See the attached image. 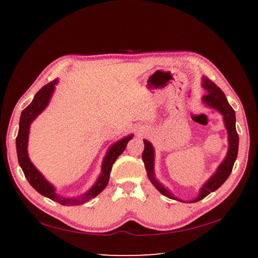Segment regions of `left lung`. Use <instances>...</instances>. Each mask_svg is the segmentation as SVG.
<instances>
[{
  "label": "left lung",
  "instance_id": "8db88e82",
  "mask_svg": "<svg viewBox=\"0 0 258 258\" xmlns=\"http://www.w3.org/2000/svg\"><path fill=\"white\" fill-rule=\"evenodd\" d=\"M202 85L207 92L206 95L202 97L203 103L207 106L216 109L217 112H220L223 115L224 124H225V127L228 134V151L226 157L224 158L221 165L217 167L216 172L214 173L211 178L201 187L199 196H197L195 200L189 201V203L199 202L204 199V197H206L208 194H211L212 191H215L218 187H221L224 182L228 178L229 175H231L234 163L237 158L238 152V134L236 132V125H235V123H236L235 111L228 104L225 94H224L223 91L215 83H213V82L208 80L207 78H203ZM154 147H153V145L149 141L144 140V152L143 154H142V158H143L147 176H149L151 183L154 185L155 188L164 196H166L168 199L172 200L184 202L177 199V197H175L165 186L162 185L156 179L154 174Z\"/></svg>",
  "mask_w": 258,
  "mask_h": 258
}]
</instances>
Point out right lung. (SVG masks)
Masks as SVG:
<instances>
[{
  "mask_svg": "<svg viewBox=\"0 0 258 258\" xmlns=\"http://www.w3.org/2000/svg\"><path fill=\"white\" fill-rule=\"evenodd\" d=\"M57 83V80H54L50 83L43 86L42 89L38 91L31 104L27 107H25L21 114L20 118V126H19V133L18 138H16V152H18V160L19 164L23 171L26 179L32 185V187L36 189L41 195L48 197V199L57 202L62 205H69V206H75V205H82L84 203L91 201L97 196L101 191L106 187V185L109 180V174L112 171V166L116 158L122 154L124 150L126 149L128 141L133 139V134H131L126 138L119 140L116 143H114L109 147L105 157H104L102 163V172L98 176L96 183L92 186L91 189L86 191L85 194L81 195L78 199H68V197H62L56 194L54 186L48 183L44 178V176L37 171V168L33 165L30 161L29 154H27V142H29V133H30V126L31 123L34 120L37 115H40L46 106L50 103L51 97L55 90V85Z\"/></svg>",
  "mask_w": 258,
  "mask_h": 258,
  "instance_id": "add662e5",
  "label": "right lung"
}]
</instances>
